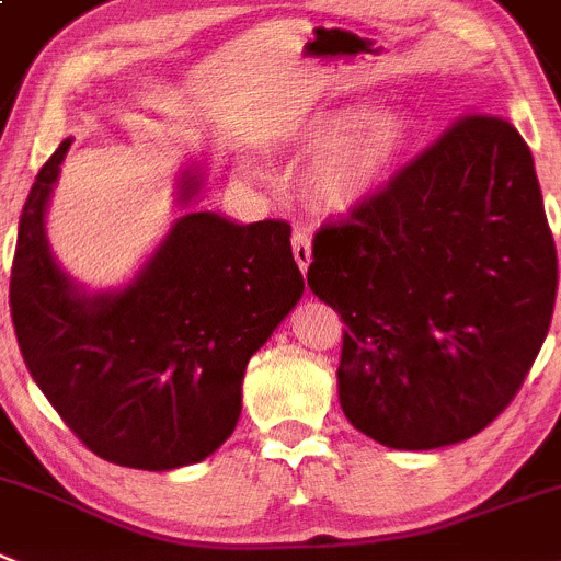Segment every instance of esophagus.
<instances>
[{
  "label": "esophagus",
  "instance_id": "esophagus-1",
  "mask_svg": "<svg viewBox=\"0 0 561 561\" xmlns=\"http://www.w3.org/2000/svg\"><path fill=\"white\" fill-rule=\"evenodd\" d=\"M291 253H295L297 266H300L302 272H308V266H311V259H313L311 233L295 231V237H291Z\"/></svg>",
  "mask_w": 561,
  "mask_h": 561
}]
</instances>
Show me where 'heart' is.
<instances>
[{
    "mask_svg": "<svg viewBox=\"0 0 561 561\" xmlns=\"http://www.w3.org/2000/svg\"><path fill=\"white\" fill-rule=\"evenodd\" d=\"M413 137V117L402 110L350 104L324 112L302 131V146L317 151L308 168L311 197L328 211L357 209L391 181ZM239 170L259 175L250 162Z\"/></svg>",
    "mask_w": 561,
    "mask_h": 561,
    "instance_id": "1",
    "label": "heart"
}]
</instances>
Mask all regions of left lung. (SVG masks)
I'll return each mask as SVG.
<instances>
[{"label":"left lung","mask_w":561,"mask_h":561,"mask_svg":"<svg viewBox=\"0 0 561 561\" xmlns=\"http://www.w3.org/2000/svg\"><path fill=\"white\" fill-rule=\"evenodd\" d=\"M308 286L344 319L339 402L388 449L482 432L548 335L557 248L535 159L501 117L468 115L313 239Z\"/></svg>","instance_id":"left-lung-1"}]
</instances>
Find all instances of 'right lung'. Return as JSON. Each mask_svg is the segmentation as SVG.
I'll list each match as a JSON object with an SVG mask.
<instances>
[{"mask_svg":"<svg viewBox=\"0 0 561 561\" xmlns=\"http://www.w3.org/2000/svg\"><path fill=\"white\" fill-rule=\"evenodd\" d=\"M68 148L71 137L35 175L19 220L10 313L26 369L93 455L140 471L206 460L237 430L248 360L306 291L291 226L192 209L206 184L192 159L157 250L129 284L93 291L46 237Z\"/></svg>","mask_w":561,"mask_h":561,"instance_id":"obj_1","label":"right lung"}]
</instances>
